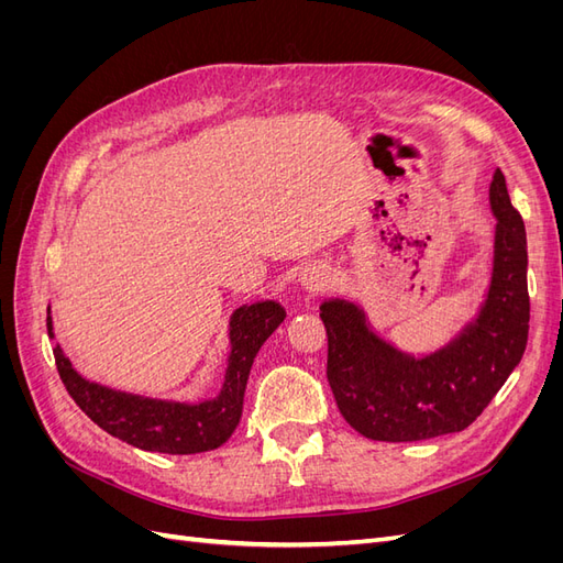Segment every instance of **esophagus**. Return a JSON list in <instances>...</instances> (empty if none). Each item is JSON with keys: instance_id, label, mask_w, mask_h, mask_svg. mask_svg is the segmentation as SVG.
Returning a JSON list of instances; mask_svg holds the SVG:
<instances>
[{"instance_id": "esophagus-1", "label": "esophagus", "mask_w": 563, "mask_h": 563, "mask_svg": "<svg viewBox=\"0 0 563 563\" xmlns=\"http://www.w3.org/2000/svg\"><path fill=\"white\" fill-rule=\"evenodd\" d=\"M300 284L308 288V291H323L331 284V269L327 265H312L302 272Z\"/></svg>"}]
</instances>
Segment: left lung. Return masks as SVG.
Masks as SVG:
<instances>
[{
	"instance_id": "8db88e82",
	"label": "left lung",
	"mask_w": 563,
	"mask_h": 563,
	"mask_svg": "<svg viewBox=\"0 0 563 563\" xmlns=\"http://www.w3.org/2000/svg\"><path fill=\"white\" fill-rule=\"evenodd\" d=\"M496 216L493 272L479 312L446 345L408 354L371 329L345 298L319 305L329 335L327 376L340 413L373 441H420L465 430L521 362L528 340L526 230L500 168L488 187Z\"/></svg>"
}]
</instances>
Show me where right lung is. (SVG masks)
<instances>
[{
    "label": "right lung",
    "instance_id": "add662e5",
    "mask_svg": "<svg viewBox=\"0 0 563 563\" xmlns=\"http://www.w3.org/2000/svg\"><path fill=\"white\" fill-rule=\"evenodd\" d=\"M284 317L286 310L277 300H261L236 308L230 317V354L223 387L216 397L195 404L112 389L84 378L73 368V362L63 354L60 345L54 347V356L65 389L70 391L81 411L108 434L143 451L172 455L203 453L223 446L240 424L244 389L255 354L275 333ZM46 331L48 338H54L51 308L46 310Z\"/></svg>",
    "mask_w": 563,
    "mask_h": 563
}]
</instances>
